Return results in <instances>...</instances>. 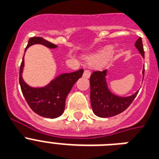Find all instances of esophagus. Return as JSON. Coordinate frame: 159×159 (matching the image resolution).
I'll return each mask as SVG.
<instances>
[{"instance_id": "obj_1", "label": "esophagus", "mask_w": 159, "mask_h": 159, "mask_svg": "<svg viewBox=\"0 0 159 159\" xmlns=\"http://www.w3.org/2000/svg\"><path fill=\"white\" fill-rule=\"evenodd\" d=\"M90 76H91V72H90L89 70L85 69L84 72H83V77H86V78H89Z\"/></svg>"}]
</instances>
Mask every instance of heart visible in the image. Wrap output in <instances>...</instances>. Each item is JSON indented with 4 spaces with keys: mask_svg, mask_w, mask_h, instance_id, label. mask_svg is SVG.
Masks as SVG:
<instances>
[{
    "mask_svg": "<svg viewBox=\"0 0 159 159\" xmlns=\"http://www.w3.org/2000/svg\"><path fill=\"white\" fill-rule=\"evenodd\" d=\"M112 52H113V49H112V48H107V49L104 50L102 53H100V54L97 55V56H94V57H90V59H91V61H92V62H98V61H100L101 59H103V58H106V57H109V56L112 53Z\"/></svg>",
    "mask_w": 159,
    "mask_h": 159,
    "instance_id": "obj_1",
    "label": "heart"
}]
</instances>
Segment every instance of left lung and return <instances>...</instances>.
I'll use <instances>...</instances> for the list:
<instances>
[{
  "label": "left lung",
  "instance_id": "left-lung-1",
  "mask_svg": "<svg viewBox=\"0 0 159 159\" xmlns=\"http://www.w3.org/2000/svg\"><path fill=\"white\" fill-rule=\"evenodd\" d=\"M135 47L144 57L142 39L139 37L135 42ZM107 70L95 71L90 77L91 86V105L92 110L97 116L106 118L119 115L125 111L133 102L139 92L130 97H120L111 93L106 83V76ZM144 75V68L143 70Z\"/></svg>",
  "mask_w": 159,
  "mask_h": 159
}]
</instances>
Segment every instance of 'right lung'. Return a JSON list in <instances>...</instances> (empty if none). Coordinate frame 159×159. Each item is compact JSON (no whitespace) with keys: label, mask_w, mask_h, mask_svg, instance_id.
Wrapping results in <instances>:
<instances>
[{"label":"right lung","mask_w":159,"mask_h":159,"mask_svg":"<svg viewBox=\"0 0 159 159\" xmlns=\"http://www.w3.org/2000/svg\"><path fill=\"white\" fill-rule=\"evenodd\" d=\"M40 43L50 48H57L56 44L48 42L42 37H33L30 39L25 50L30 46ZM24 67V57L20 68V85L26 102L32 111L39 116L46 118H57L63 113L66 97L73 85L82 76L83 69L70 73H63L44 87L34 88L30 87L22 78Z\"/></svg>","instance_id":"1"}]
</instances>
